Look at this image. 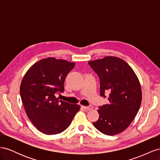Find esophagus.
Masks as SVG:
<instances>
[{
    "mask_svg": "<svg viewBox=\"0 0 160 160\" xmlns=\"http://www.w3.org/2000/svg\"><path fill=\"white\" fill-rule=\"evenodd\" d=\"M83 108H84L85 109H88V110H91V109H93V106L92 105H89V106H83V107H82Z\"/></svg>",
    "mask_w": 160,
    "mask_h": 160,
    "instance_id": "1",
    "label": "esophagus"
}]
</instances>
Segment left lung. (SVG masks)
<instances>
[{"mask_svg": "<svg viewBox=\"0 0 160 160\" xmlns=\"http://www.w3.org/2000/svg\"><path fill=\"white\" fill-rule=\"evenodd\" d=\"M88 63L99 77L101 95L109 93V103L98 110L99 117L93 123L94 127L108 135L122 133L133 122L142 103L138 77L126 62L117 57L108 56Z\"/></svg>", "mask_w": 160, "mask_h": 160, "instance_id": "8db88e82", "label": "left lung"}]
</instances>
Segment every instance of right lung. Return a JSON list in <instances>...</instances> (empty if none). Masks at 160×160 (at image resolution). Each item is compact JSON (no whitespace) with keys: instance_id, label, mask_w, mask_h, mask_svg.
<instances>
[{"instance_id":"1","label":"right lung","mask_w":160,"mask_h":160,"mask_svg":"<svg viewBox=\"0 0 160 160\" xmlns=\"http://www.w3.org/2000/svg\"><path fill=\"white\" fill-rule=\"evenodd\" d=\"M75 62L48 57L33 64L20 86L22 102L27 117L41 133H60L68 128L80 105L59 101L55 93L64 89L65 77Z\"/></svg>"}]
</instances>
